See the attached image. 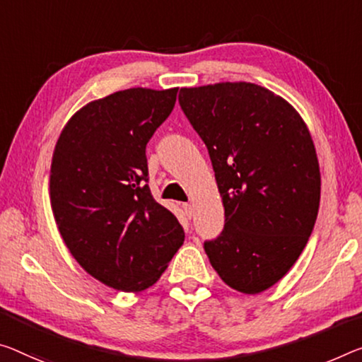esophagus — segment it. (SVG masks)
Listing matches in <instances>:
<instances>
[{"label":"esophagus","instance_id":"34e87169","mask_svg":"<svg viewBox=\"0 0 362 362\" xmlns=\"http://www.w3.org/2000/svg\"><path fill=\"white\" fill-rule=\"evenodd\" d=\"M182 210H185V214H186L187 218H191L192 214H194L192 205H191V204H182Z\"/></svg>","mask_w":362,"mask_h":362}]
</instances>
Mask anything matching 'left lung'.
Wrapping results in <instances>:
<instances>
[{"instance_id":"8db88e82","label":"left lung","mask_w":362,"mask_h":362,"mask_svg":"<svg viewBox=\"0 0 362 362\" xmlns=\"http://www.w3.org/2000/svg\"><path fill=\"white\" fill-rule=\"evenodd\" d=\"M180 105L209 148L225 207L221 235L204 244L228 286L259 294L290 272L319 212L320 170L293 105L251 82L185 87Z\"/></svg>"}]
</instances>
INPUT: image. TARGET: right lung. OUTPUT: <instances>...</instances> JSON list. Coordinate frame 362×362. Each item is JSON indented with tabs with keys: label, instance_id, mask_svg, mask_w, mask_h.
<instances>
[{
	"label": "right lung",
	"instance_id": "right-lung-1",
	"mask_svg": "<svg viewBox=\"0 0 362 362\" xmlns=\"http://www.w3.org/2000/svg\"><path fill=\"white\" fill-rule=\"evenodd\" d=\"M177 87H134L93 100L61 131L49 170L54 221L79 265L103 285L139 293L185 243L176 216L150 194L146 146Z\"/></svg>",
	"mask_w": 362,
	"mask_h": 362
}]
</instances>
